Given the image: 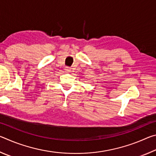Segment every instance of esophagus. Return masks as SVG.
<instances>
[{
    "instance_id": "34e87169",
    "label": "esophagus",
    "mask_w": 156,
    "mask_h": 156,
    "mask_svg": "<svg viewBox=\"0 0 156 156\" xmlns=\"http://www.w3.org/2000/svg\"><path fill=\"white\" fill-rule=\"evenodd\" d=\"M65 72H67V73L70 72H71V68L69 67H66L65 69Z\"/></svg>"
}]
</instances>
